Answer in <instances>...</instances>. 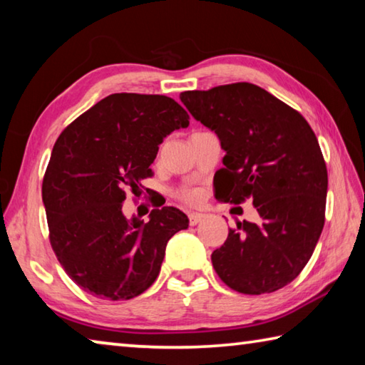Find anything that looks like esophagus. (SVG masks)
I'll list each match as a JSON object with an SVG mask.
<instances>
[{"instance_id":"esophagus-1","label":"esophagus","mask_w":365,"mask_h":365,"mask_svg":"<svg viewBox=\"0 0 365 365\" xmlns=\"http://www.w3.org/2000/svg\"><path fill=\"white\" fill-rule=\"evenodd\" d=\"M206 215L205 214H200V212H191V214H188V219H190V225H196V224H200V222L205 219Z\"/></svg>"}]
</instances>
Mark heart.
Here are the masks:
<instances>
[{
  "label": "heart",
  "instance_id": "heart-1",
  "mask_svg": "<svg viewBox=\"0 0 365 365\" xmlns=\"http://www.w3.org/2000/svg\"><path fill=\"white\" fill-rule=\"evenodd\" d=\"M177 197L187 205H197L201 201V191L196 188H182L177 191Z\"/></svg>",
  "mask_w": 365,
  "mask_h": 365
}]
</instances>
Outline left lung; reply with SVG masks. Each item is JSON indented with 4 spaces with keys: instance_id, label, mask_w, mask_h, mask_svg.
<instances>
[{
    "instance_id": "8db88e82",
    "label": "left lung",
    "mask_w": 365,
    "mask_h": 365,
    "mask_svg": "<svg viewBox=\"0 0 365 365\" xmlns=\"http://www.w3.org/2000/svg\"><path fill=\"white\" fill-rule=\"evenodd\" d=\"M180 100L225 151L215 197L251 200L261 215L228 230L214 269L235 292L274 293L301 274L325 224L329 175L316 133L298 110L248 82L183 91Z\"/></svg>"
}]
</instances>
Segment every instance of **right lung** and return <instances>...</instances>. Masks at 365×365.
I'll use <instances>...</instances> for the list:
<instances>
[{
    "label": "right lung",
    "mask_w": 365,
    "mask_h": 365,
    "mask_svg": "<svg viewBox=\"0 0 365 365\" xmlns=\"http://www.w3.org/2000/svg\"><path fill=\"white\" fill-rule=\"evenodd\" d=\"M190 115L164 95L114 93L69 123L43 177L49 243L66 274L101 299H132L158 279L165 246L188 227L180 209H153L150 222L122 214L128 191Z\"/></svg>",
    "instance_id": "right-lung-1"
}]
</instances>
